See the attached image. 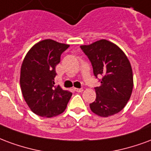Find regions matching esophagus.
I'll return each instance as SVG.
<instances>
[{"label": "esophagus", "instance_id": "1", "mask_svg": "<svg viewBox=\"0 0 151 151\" xmlns=\"http://www.w3.org/2000/svg\"><path fill=\"white\" fill-rule=\"evenodd\" d=\"M74 90L77 92H83V89L82 88H74Z\"/></svg>", "mask_w": 151, "mask_h": 151}]
</instances>
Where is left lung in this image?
Returning <instances> with one entry per match:
<instances>
[{
	"instance_id": "1",
	"label": "left lung",
	"mask_w": 151,
	"mask_h": 151,
	"mask_svg": "<svg viewBox=\"0 0 151 151\" xmlns=\"http://www.w3.org/2000/svg\"><path fill=\"white\" fill-rule=\"evenodd\" d=\"M80 48L92 63L94 76H102L101 86L95 88L96 97L90 104L91 110L104 117L119 113L130 98L134 87L127 56L116 45L105 39Z\"/></svg>"
}]
</instances>
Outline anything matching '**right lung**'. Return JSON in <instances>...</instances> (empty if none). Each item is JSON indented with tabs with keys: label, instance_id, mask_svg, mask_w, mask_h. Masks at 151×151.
Instances as JSON below:
<instances>
[{
	"label": "right lung",
	"instance_id": "obj_1",
	"mask_svg": "<svg viewBox=\"0 0 151 151\" xmlns=\"http://www.w3.org/2000/svg\"><path fill=\"white\" fill-rule=\"evenodd\" d=\"M69 45L45 39L26 54L21 68L20 84L23 97L33 113L52 117L62 113L72 93L55 85V67Z\"/></svg>",
	"mask_w": 151,
	"mask_h": 151
}]
</instances>
